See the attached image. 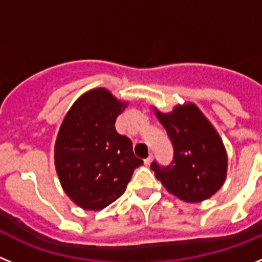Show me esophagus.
<instances>
[{
    "instance_id": "esophagus-1",
    "label": "esophagus",
    "mask_w": 262,
    "mask_h": 262,
    "mask_svg": "<svg viewBox=\"0 0 262 262\" xmlns=\"http://www.w3.org/2000/svg\"><path fill=\"white\" fill-rule=\"evenodd\" d=\"M151 162H152V155L151 154L148 155V157L146 158L145 160H143V163H145V166H150V164H151Z\"/></svg>"
}]
</instances>
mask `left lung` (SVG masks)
I'll use <instances>...</instances> for the list:
<instances>
[{
  "instance_id": "8db88e82",
  "label": "left lung",
  "mask_w": 262,
  "mask_h": 262,
  "mask_svg": "<svg viewBox=\"0 0 262 262\" xmlns=\"http://www.w3.org/2000/svg\"><path fill=\"white\" fill-rule=\"evenodd\" d=\"M173 146L168 167L152 162L155 178L171 194L185 202H201L215 194L227 176V152L211 122L193 103L163 114L152 107Z\"/></svg>"
}]
</instances>
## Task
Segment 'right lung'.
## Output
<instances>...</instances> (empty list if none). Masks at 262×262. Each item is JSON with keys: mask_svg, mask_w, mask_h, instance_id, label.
<instances>
[{"mask_svg": "<svg viewBox=\"0 0 262 262\" xmlns=\"http://www.w3.org/2000/svg\"><path fill=\"white\" fill-rule=\"evenodd\" d=\"M128 102L99 87L70 107L55 143V166L68 197L84 210H102L125 192L134 169L132 141L115 129Z\"/></svg>", "mask_w": 262, "mask_h": 262, "instance_id": "obj_1", "label": "right lung"}]
</instances>
